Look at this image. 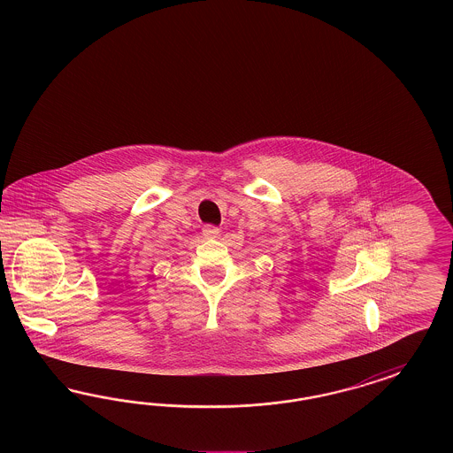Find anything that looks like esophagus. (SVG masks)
Masks as SVG:
<instances>
[{
  "instance_id": "1",
  "label": "esophagus",
  "mask_w": 453,
  "mask_h": 453,
  "mask_svg": "<svg viewBox=\"0 0 453 453\" xmlns=\"http://www.w3.org/2000/svg\"><path fill=\"white\" fill-rule=\"evenodd\" d=\"M203 236L204 238H219V230L217 228V226H204L203 228Z\"/></svg>"
}]
</instances>
